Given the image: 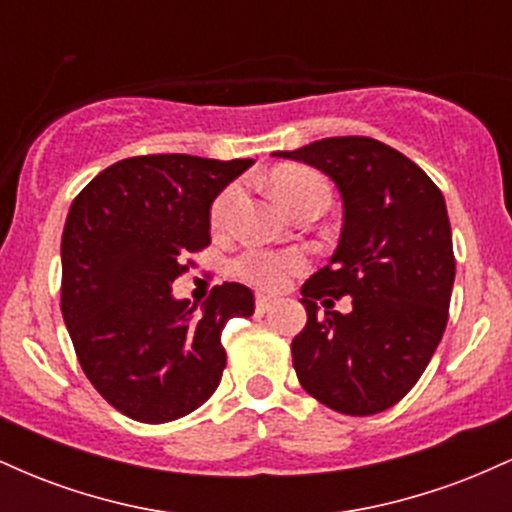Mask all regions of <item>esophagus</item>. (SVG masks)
I'll list each match as a JSON object with an SVG mask.
<instances>
[{
  "label": "esophagus",
  "instance_id": "obj_1",
  "mask_svg": "<svg viewBox=\"0 0 512 512\" xmlns=\"http://www.w3.org/2000/svg\"><path fill=\"white\" fill-rule=\"evenodd\" d=\"M274 305V298L272 296H257V301H255V308H257V313H267L269 308H272Z\"/></svg>",
  "mask_w": 512,
  "mask_h": 512
}]
</instances>
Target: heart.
Returning a JSON list of instances; mask_svg holds the SVG:
<instances>
[{
	"mask_svg": "<svg viewBox=\"0 0 512 512\" xmlns=\"http://www.w3.org/2000/svg\"><path fill=\"white\" fill-rule=\"evenodd\" d=\"M269 187H272L276 202H279L286 211L296 207L298 202H303L305 197L330 195L327 182L308 168H279L276 173H272V178H269ZM233 197H236V187H228V190H223L221 195L216 197L214 207H211V226L221 228L223 223H226V214ZM303 267V255L293 250H248L245 255L238 257L236 264H233V269H236L240 279L269 291L281 289V286L291 279V274L301 272Z\"/></svg>",
	"mask_w": 512,
	"mask_h": 512,
	"instance_id": "b5f03b06",
	"label": "heart"
}]
</instances>
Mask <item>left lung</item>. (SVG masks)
Masks as SVG:
<instances>
[{"label":"left lung","instance_id":"obj_1","mask_svg":"<svg viewBox=\"0 0 512 512\" xmlns=\"http://www.w3.org/2000/svg\"><path fill=\"white\" fill-rule=\"evenodd\" d=\"M272 156L325 173L344 207L337 250L301 289L308 322L291 344L298 380L342 414L390 409L421 378L448 325L455 255L445 199L414 161L370 137ZM342 295L352 298L349 314L331 310Z\"/></svg>","mask_w":512,"mask_h":512}]
</instances>
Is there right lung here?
Segmentation results:
<instances>
[{
  "label": "right lung",
  "instance_id": "obj_1",
  "mask_svg": "<svg viewBox=\"0 0 512 512\" xmlns=\"http://www.w3.org/2000/svg\"><path fill=\"white\" fill-rule=\"evenodd\" d=\"M252 158L134 156L98 173L62 233V317L86 378L117 411L166 424L221 383V332L250 317L248 286H214L202 310L173 296L185 255L211 243V204Z\"/></svg>",
  "mask_w": 512,
  "mask_h": 512
}]
</instances>
